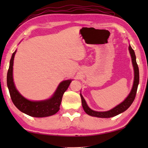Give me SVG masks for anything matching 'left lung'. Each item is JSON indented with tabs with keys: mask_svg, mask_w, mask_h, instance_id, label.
<instances>
[{
	"mask_svg": "<svg viewBox=\"0 0 148 148\" xmlns=\"http://www.w3.org/2000/svg\"><path fill=\"white\" fill-rule=\"evenodd\" d=\"M129 50L131 56L132 66H133L134 71V83L131 92H130L129 95H128V97L125 99V101H123L121 104L117 105V106L114 108L113 109L106 112H97L91 110L88 106H87L86 102L85 101V99L83 96L82 95V94H80V97H81L82 99V106H83V108L84 110V111L86 112V113L89 115V116L97 117H102V118H109V117H114L117 116V115L125 112V110H127L132 104V102H133L135 97H136L138 86L139 84V69L136 61V56H135L134 51L132 49L130 45L129 46Z\"/></svg>",
	"mask_w": 148,
	"mask_h": 148,
	"instance_id": "1",
	"label": "left lung"
}]
</instances>
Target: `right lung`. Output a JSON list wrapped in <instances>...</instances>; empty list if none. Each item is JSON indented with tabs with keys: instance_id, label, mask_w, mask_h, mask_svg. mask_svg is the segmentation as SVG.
Returning a JSON list of instances; mask_svg holds the SVG:
<instances>
[{
	"instance_id": "right-lung-1",
	"label": "right lung",
	"mask_w": 148,
	"mask_h": 148,
	"mask_svg": "<svg viewBox=\"0 0 148 148\" xmlns=\"http://www.w3.org/2000/svg\"><path fill=\"white\" fill-rule=\"evenodd\" d=\"M16 50L12 56L7 74V86L14 104L20 111L30 116L44 117L56 114L60 109L62 95L68 89L72 79L65 80L59 84L51 98L45 101H31L23 97L16 89L13 79V64Z\"/></svg>"
}]
</instances>
